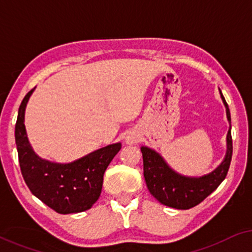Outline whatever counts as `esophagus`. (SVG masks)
<instances>
[{
    "mask_svg": "<svg viewBox=\"0 0 252 252\" xmlns=\"http://www.w3.org/2000/svg\"><path fill=\"white\" fill-rule=\"evenodd\" d=\"M140 141V135L135 132H129L125 137V142L127 144H135Z\"/></svg>",
    "mask_w": 252,
    "mask_h": 252,
    "instance_id": "34e87169",
    "label": "esophagus"
}]
</instances>
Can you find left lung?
I'll list each match as a JSON object with an SVG mask.
<instances>
[{"instance_id":"obj_1","label":"left lung","mask_w":252,"mask_h":252,"mask_svg":"<svg viewBox=\"0 0 252 252\" xmlns=\"http://www.w3.org/2000/svg\"><path fill=\"white\" fill-rule=\"evenodd\" d=\"M220 97L226 108L229 129L226 137V155L221 163L212 172L201 177H187L174 171L166 160L149 147H141L143 157V175L150 194L161 204L178 210L194 208L218 188L225 180L233 154L230 112L221 91Z\"/></svg>"}]
</instances>
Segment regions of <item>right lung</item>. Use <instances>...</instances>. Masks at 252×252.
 I'll list each match as a JSON object with an SVG mask.
<instances>
[{"label": "right lung", "mask_w": 252, "mask_h": 252, "mask_svg": "<svg viewBox=\"0 0 252 252\" xmlns=\"http://www.w3.org/2000/svg\"><path fill=\"white\" fill-rule=\"evenodd\" d=\"M35 89V88H34ZM34 89L27 93L18 110L15 139L24 180L32 194L62 215L89 210L102 191L103 175L122 143L109 144L71 163H56L35 154L27 137L25 110Z\"/></svg>", "instance_id": "1"}]
</instances>
